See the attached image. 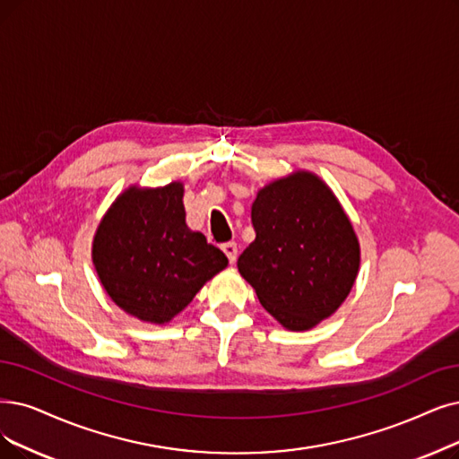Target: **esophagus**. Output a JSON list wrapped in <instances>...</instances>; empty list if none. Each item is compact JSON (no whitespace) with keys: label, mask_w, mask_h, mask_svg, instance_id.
Masks as SVG:
<instances>
[{"label":"esophagus","mask_w":459,"mask_h":459,"mask_svg":"<svg viewBox=\"0 0 459 459\" xmlns=\"http://www.w3.org/2000/svg\"><path fill=\"white\" fill-rule=\"evenodd\" d=\"M222 250H224V254L228 255L230 264H235V260H237V245H235V243H224V245H222Z\"/></svg>","instance_id":"1"}]
</instances>
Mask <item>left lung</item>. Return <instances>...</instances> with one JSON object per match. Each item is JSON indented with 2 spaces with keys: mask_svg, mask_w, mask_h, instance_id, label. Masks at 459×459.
Returning <instances> with one entry per match:
<instances>
[{
  "mask_svg": "<svg viewBox=\"0 0 459 459\" xmlns=\"http://www.w3.org/2000/svg\"><path fill=\"white\" fill-rule=\"evenodd\" d=\"M250 216L255 239L237 267L262 307L293 332L332 316L359 267L356 233L332 190L299 171L262 188Z\"/></svg>",
  "mask_w": 459,
  "mask_h": 459,
  "instance_id": "obj_1",
  "label": "left lung"
}]
</instances>
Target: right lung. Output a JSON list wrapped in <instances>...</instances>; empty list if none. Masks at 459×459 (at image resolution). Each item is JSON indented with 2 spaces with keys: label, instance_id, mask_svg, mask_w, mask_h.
Returning <instances> with one entry per match:
<instances>
[{
  "label": "right lung",
  "instance_id": "1",
  "mask_svg": "<svg viewBox=\"0 0 459 459\" xmlns=\"http://www.w3.org/2000/svg\"><path fill=\"white\" fill-rule=\"evenodd\" d=\"M182 185L126 190L94 237V265L111 299L143 322L166 324L218 271L226 254L186 226Z\"/></svg>",
  "mask_w": 459,
  "mask_h": 459
}]
</instances>
